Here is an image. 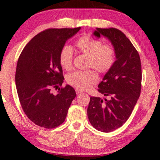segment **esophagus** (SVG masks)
I'll return each mask as SVG.
<instances>
[{
	"mask_svg": "<svg viewBox=\"0 0 160 160\" xmlns=\"http://www.w3.org/2000/svg\"><path fill=\"white\" fill-rule=\"evenodd\" d=\"M75 92H76V94H80V93H82V90H78V89H76V90H75Z\"/></svg>",
	"mask_w": 160,
	"mask_h": 160,
	"instance_id": "obj_1",
	"label": "esophagus"
}]
</instances>
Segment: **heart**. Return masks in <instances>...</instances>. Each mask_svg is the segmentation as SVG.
<instances>
[{"mask_svg": "<svg viewBox=\"0 0 160 160\" xmlns=\"http://www.w3.org/2000/svg\"><path fill=\"white\" fill-rule=\"evenodd\" d=\"M75 46L80 52L88 56V66L94 68L101 73L107 72L115 63V51L111 44H104L99 39L85 36L77 40ZM73 51L68 45L61 48L59 53V63L65 70L72 66ZM70 85L80 90L90 89L98 81V75L94 70H76L66 76Z\"/></svg>", "mask_w": 160, "mask_h": 160, "instance_id": "1", "label": "heart"}]
</instances>
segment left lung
I'll use <instances>...</instances> for the list:
<instances>
[{"mask_svg": "<svg viewBox=\"0 0 160 160\" xmlns=\"http://www.w3.org/2000/svg\"><path fill=\"white\" fill-rule=\"evenodd\" d=\"M94 36L107 37L113 46L116 60L98 91L108 99L90 97L88 116L94 128L109 132L120 128L130 117L141 91L140 56L131 41L116 28H97Z\"/></svg>", "mask_w": 160, "mask_h": 160, "instance_id": "left-lung-1", "label": "left lung"}]
</instances>
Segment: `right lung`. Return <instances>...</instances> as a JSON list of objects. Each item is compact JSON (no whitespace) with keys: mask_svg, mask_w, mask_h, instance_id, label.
I'll list each match as a JSON object with an SVG mask.
<instances>
[{"mask_svg":"<svg viewBox=\"0 0 160 160\" xmlns=\"http://www.w3.org/2000/svg\"><path fill=\"white\" fill-rule=\"evenodd\" d=\"M81 28L48 29L29 41L18 61L15 84L22 108L29 120L45 128L64 122L76 93L63 82L59 53ZM55 88L56 94L52 92Z\"/></svg>","mask_w":160,"mask_h":160,"instance_id":"1","label":"right lung"}]
</instances>
